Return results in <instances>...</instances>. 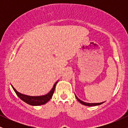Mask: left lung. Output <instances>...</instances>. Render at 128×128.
Listing matches in <instances>:
<instances>
[{"mask_svg": "<svg viewBox=\"0 0 128 128\" xmlns=\"http://www.w3.org/2000/svg\"><path fill=\"white\" fill-rule=\"evenodd\" d=\"M76 99H77L78 100L79 102L80 103V104H82V105H86V106H96V105H101V104H102L103 103H104V102H101V103H94V104H90V103L84 102H83V101L80 100L79 99H78V98L76 96Z\"/></svg>", "mask_w": 128, "mask_h": 128, "instance_id": "1", "label": "left lung"}]
</instances>
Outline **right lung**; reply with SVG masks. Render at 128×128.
<instances>
[{
  "label": "right lung",
  "mask_w": 128,
  "mask_h": 128,
  "mask_svg": "<svg viewBox=\"0 0 128 128\" xmlns=\"http://www.w3.org/2000/svg\"><path fill=\"white\" fill-rule=\"evenodd\" d=\"M57 82H58V81L54 84V87L52 88V89L51 90V91L49 93L47 94L46 95H44V96H27V95L23 94H21L19 92H17V90L12 86L13 89H14V92H16V94L18 96L20 99L24 101L26 104H29V105H33V106H38V105H42L46 104L51 99V98L53 96V94L54 92V91H55V86Z\"/></svg>",
  "instance_id": "obj_1"
}]
</instances>
